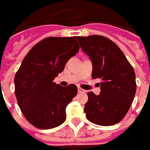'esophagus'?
<instances>
[{"mask_svg":"<svg viewBox=\"0 0 150 150\" xmlns=\"http://www.w3.org/2000/svg\"><path fill=\"white\" fill-rule=\"evenodd\" d=\"M78 91L79 92V93H83V92H85L84 90H83V89H82L81 88H79V87L78 88Z\"/></svg>","mask_w":150,"mask_h":150,"instance_id":"34e87169","label":"esophagus"}]
</instances>
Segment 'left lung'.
<instances>
[{
	"label": "left lung",
	"instance_id": "8db88e82",
	"mask_svg": "<svg viewBox=\"0 0 150 150\" xmlns=\"http://www.w3.org/2000/svg\"><path fill=\"white\" fill-rule=\"evenodd\" d=\"M92 63L91 77L100 79V93H88L84 112L96 125L110 126L125 116L137 90L135 71L116 43L100 35L76 37Z\"/></svg>",
	"mask_w": 150,
	"mask_h": 150
}]
</instances>
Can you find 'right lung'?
Segmentation results:
<instances>
[{"instance_id":"obj_1","label":"right lung","mask_w":150,"mask_h":150,"mask_svg":"<svg viewBox=\"0 0 150 150\" xmlns=\"http://www.w3.org/2000/svg\"><path fill=\"white\" fill-rule=\"evenodd\" d=\"M76 37H50L28 52L14 77L15 96L31 125L50 129L66 120V108L77 95L75 84L62 87L53 80L79 52Z\"/></svg>"}]
</instances>
